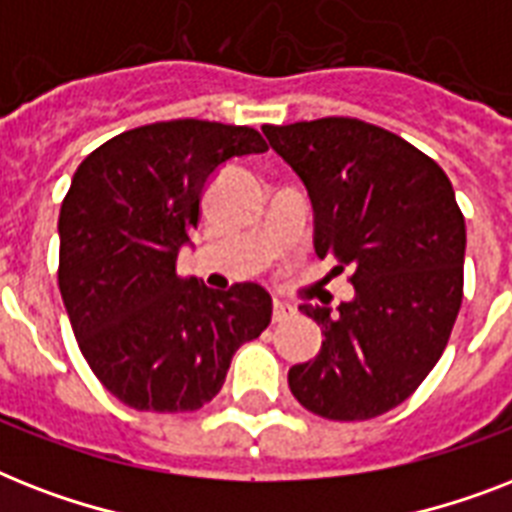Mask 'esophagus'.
<instances>
[{
	"mask_svg": "<svg viewBox=\"0 0 512 512\" xmlns=\"http://www.w3.org/2000/svg\"><path fill=\"white\" fill-rule=\"evenodd\" d=\"M295 313V308L289 303H281V300H273V321H284Z\"/></svg>",
	"mask_w": 512,
	"mask_h": 512,
	"instance_id": "esophagus-1",
	"label": "esophagus"
}]
</instances>
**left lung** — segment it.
Instances as JSON below:
<instances>
[{
  "mask_svg": "<svg viewBox=\"0 0 512 512\" xmlns=\"http://www.w3.org/2000/svg\"><path fill=\"white\" fill-rule=\"evenodd\" d=\"M316 212V255L356 289L321 324L319 356L289 369L292 396L327 420H372L404 404L444 353L462 305L465 217L446 172L377 124L324 116L265 124Z\"/></svg>",
  "mask_w": 512,
  "mask_h": 512,
  "instance_id": "left-lung-1",
  "label": "left lung"
}]
</instances>
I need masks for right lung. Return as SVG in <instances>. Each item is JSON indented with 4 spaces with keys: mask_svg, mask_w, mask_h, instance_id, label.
I'll return each instance as SVG.
<instances>
[{
    "mask_svg": "<svg viewBox=\"0 0 512 512\" xmlns=\"http://www.w3.org/2000/svg\"><path fill=\"white\" fill-rule=\"evenodd\" d=\"M252 127L172 119L95 148L60 207L58 287L87 364L138 412H193L220 393L241 342L271 324V295L177 273L201 191L233 156L263 154Z\"/></svg>",
    "mask_w": 512,
    "mask_h": 512,
    "instance_id": "add662e5",
    "label": "right lung"
}]
</instances>
